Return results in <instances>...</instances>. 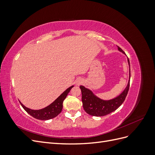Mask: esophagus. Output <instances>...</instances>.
I'll use <instances>...</instances> for the list:
<instances>
[{
	"label": "esophagus",
	"mask_w": 155,
	"mask_h": 155,
	"mask_svg": "<svg viewBox=\"0 0 155 155\" xmlns=\"http://www.w3.org/2000/svg\"><path fill=\"white\" fill-rule=\"evenodd\" d=\"M82 83H83V79H81V78H79V79H77L76 81V85L79 86V85H80Z\"/></svg>",
	"instance_id": "obj_1"
}]
</instances>
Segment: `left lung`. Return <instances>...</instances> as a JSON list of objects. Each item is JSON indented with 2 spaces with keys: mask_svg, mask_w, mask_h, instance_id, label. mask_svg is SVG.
<instances>
[{
  "mask_svg": "<svg viewBox=\"0 0 155 155\" xmlns=\"http://www.w3.org/2000/svg\"><path fill=\"white\" fill-rule=\"evenodd\" d=\"M118 50L126 55L124 51L118 46ZM127 62L129 67V78L127 85L120 94L113 99L109 100H102L96 96L93 92L83 85L80 86L82 94L83 107L87 114L94 116H104L116 110L123 104L127 95L130 85V68L129 59L127 58Z\"/></svg>",
  "mask_w": 155,
  "mask_h": 155,
  "instance_id": "left-lung-1",
  "label": "left lung"
}]
</instances>
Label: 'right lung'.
Wrapping results in <instances>:
<instances>
[{"mask_svg": "<svg viewBox=\"0 0 155 155\" xmlns=\"http://www.w3.org/2000/svg\"><path fill=\"white\" fill-rule=\"evenodd\" d=\"M73 87L74 85L68 88L66 91H64L57 99L51 103L48 106L39 110L30 109L29 108L25 107L21 101L19 102L21 106L23 107V109L30 115L34 117V118L41 120H48L52 119L57 116L62 111L63 101L66 98L68 92L70 91Z\"/></svg>", "mask_w": 155, "mask_h": 155, "instance_id": "1", "label": "right lung"}]
</instances>
